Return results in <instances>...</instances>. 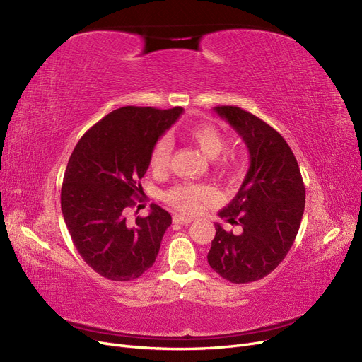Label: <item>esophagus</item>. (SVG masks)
Wrapping results in <instances>:
<instances>
[{
	"instance_id": "34e87169",
	"label": "esophagus",
	"mask_w": 362,
	"mask_h": 362,
	"mask_svg": "<svg viewBox=\"0 0 362 362\" xmlns=\"http://www.w3.org/2000/svg\"><path fill=\"white\" fill-rule=\"evenodd\" d=\"M192 217H186V216H182V214H175L173 216V223H179V225H187L192 222Z\"/></svg>"
}]
</instances>
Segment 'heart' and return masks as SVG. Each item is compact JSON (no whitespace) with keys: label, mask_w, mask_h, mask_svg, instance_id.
Here are the masks:
<instances>
[{"label":"heart","mask_w":362,"mask_h":362,"mask_svg":"<svg viewBox=\"0 0 362 362\" xmlns=\"http://www.w3.org/2000/svg\"><path fill=\"white\" fill-rule=\"evenodd\" d=\"M185 134L201 149L204 155L209 156V158H216L214 163L220 170L233 171L238 167L237 155L233 152H224L223 154L221 153L228 148V137L214 124H194L186 129ZM171 152L173 144L167 136H163L156 140L149 156L151 170L155 173H163L170 164ZM220 153L223 155L221 156ZM217 156L218 159L216 158ZM213 198L214 189L207 183H177L164 192V201L168 206L187 214L199 211L204 204L210 202Z\"/></svg>","instance_id":"1"}]
</instances>
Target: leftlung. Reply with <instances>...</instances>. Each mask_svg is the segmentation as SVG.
<instances>
[{"label":"left lung","mask_w":362,"mask_h":362,"mask_svg":"<svg viewBox=\"0 0 362 362\" xmlns=\"http://www.w3.org/2000/svg\"><path fill=\"white\" fill-rule=\"evenodd\" d=\"M214 111L238 132L250 152V168L238 194L218 213L243 226L240 235L216 223L209 264L233 284L269 275L284 260L300 228L305 183L286 139L238 106Z\"/></svg>","instance_id":"obj_1"}]
</instances>
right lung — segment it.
Returning a JSON list of instances; mask_svg holds the SVG:
<instances>
[{
	"instance_id": "1",
	"label": "right lung",
	"mask_w": 362,
	"mask_h": 362,
	"mask_svg": "<svg viewBox=\"0 0 362 362\" xmlns=\"http://www.w3.org/2000/svg\"><path fill=\"white\" fill-rule=\"evenodd\" d=\"M182 112L180 106H122L88 129L71 153L62 213L78 253L106 279H137L158 255L170 213L152 204L151 214L130 226L125 211L146 199L140 179L152 146Z\"/></svg>"
}]
</instances>
